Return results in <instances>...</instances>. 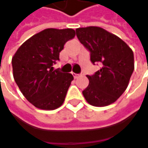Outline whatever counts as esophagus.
<instances>
[{
	"instance_id": "1",
	"label": "esophagus",
	"mask_w": 148,
	"mask_h": 148,
	"mask_svg": "<svg viewBox=\"0 0 148 148\" xmlns=\"http://www.w3.org/2000/svg\"><path fill=\"white\" fill-rule=\"evenodd\" d=\"M73 76H74V79H78L79 77V74H75V73H73Z\"/></svg>"
}]
</instances>
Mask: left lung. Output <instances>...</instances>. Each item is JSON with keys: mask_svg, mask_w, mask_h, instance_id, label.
Here are the masks:
<instances>
[{"mask_svg": "<svg viewBox=\"0 0 148 148\" xmlns=\"http://www.w3.org/2000/svg\"><path fill=\"white\" fill-rule=\"evenodd\" d=\"M78 39L90 53L93 64L101 68L93 75H87L89 85L83 95L94 106L114 103L124 93L134 70L132 50L117 36L98 27L76 29Z\"/></svg>", "mask_w": 148, "mask_h": 148, "instance_id": "1", "label": "left lung"}]
</instances>
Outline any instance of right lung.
<instances>
[{
	"mask_svg": "<svg viewBox=\"0 0 148 148\" xmlns=\"http://www.w3.org/2000/svg\"><path fill=\"white\" fill-rule=\"evenodd\" d=\"M71 28H48L35 34L17 49L12 64L13 77L25 98L35 107L55 110L62 106L74 77L53 65L69 40L74 38Z\"/></svg>",
	"mask_w": 148,
	"mask_h": 148,
	"instance_id": "add662e5",
	"label": "right lung"
}]
</instances>
